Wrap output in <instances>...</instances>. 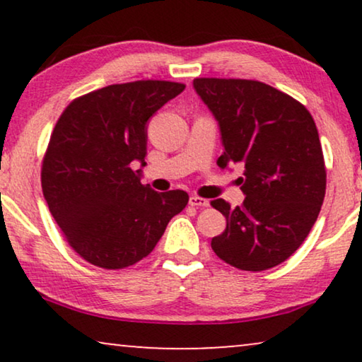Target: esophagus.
Returning a JSON list of instances; mask_svg holds the SVG:
<instances>
[{"label":"esophagus","instance_id":"34e87169","mask_svg":"<svg viewBox=\"0 0 362 362\" xmlns=\"http://www.w3.org/2000/svg\"><path fill=\"white\" fill-rule=\"evenodd\" d=\"M189 204L192 207H207V206H209V201L204 199V197H199V196H191L189 197Z\"/></svg>","mask_w":362,"mask_h":362}]
</instances>
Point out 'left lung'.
I'll list each match as a JSON object with an SVG mask.
<instances>
[{
	"instance_id": "left-lung-1",
	"label": "left lung",
	"mask_w": 362,
	"mask_h": 362,
	"mask_svg": "<svg viewBox=\"0 0 362 362\" xmlns=\"http://www.w3.org/2000/svg\"><path fill=\"white\" fill-rule=\"evenodd\" d=\"M194 88L219 122L221 168L242 163L245 199L232 209L211 201L227 226L211 247L226 264L262 272L285 262L308 237L326 192L323 150L303 103L259 81L194 78Z\"/></svg>"
}]
</instances>
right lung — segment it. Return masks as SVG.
Masks as SVG:
<instances>
[{
  "label": "right lung",
  "mask_w": 362,
  "mask_h": 362,
  "mask_svg": "<svg viewBox=\"0 0 362 362\" xmlns=\"http://www.w3.org/2000/svg\"><path fill=\"white\" fill-rule=\"evenodd\" d=\"M185 83L135 81L88 92L69 103L42 158L41 185L64 239L88 264L120 270L145 259L186 191L156 192L140 182L146 122Z\"/></svg>",
  "instance_id": "obj_1"
}]
</instances>
